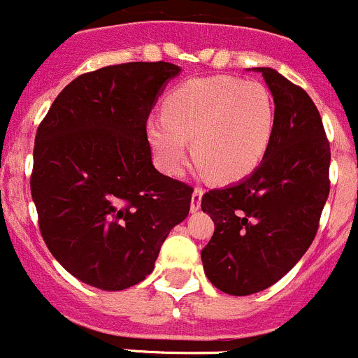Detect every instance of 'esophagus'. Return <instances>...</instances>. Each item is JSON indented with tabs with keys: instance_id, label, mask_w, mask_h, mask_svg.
I'll return each instance as SVG.
<instances>
[{
	"instance_id": "esophagus-1",
	"label": "esophagus",
	"mask_w": 358,
	"mask_h": 358,
	"mask_svg": "<svg viewBox=\"0 0 358 358\" xmlns=\"http://www.w3.org/2000/svg\"><path fill=\"white\" fill-rule=\"evenodd\" d=\"M202 194H204V189L199 188V186L194 189V195H192V211H199V208H201Z\"/></svg>"
}]
</instances>
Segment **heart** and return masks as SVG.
Returning <instances> with one entry per match:
<instances>
[{"mask_svg": "<svg viewBox=\"0 0 358 358\" xmlns=\"http://www.w3.org/2000/svg\"><path fill=\"white\" fill-rule=\"evenodd\" d=\"M274 132V102L260 82L189 78L164 98L163 116L147 122L159 169L179 173L194 138V156L215 179L238 181L260 164Z\"/></svg>", "mask_w": 358, "mask_h": 358, "instance_id": "1", "label": "heart"}]
</instances>
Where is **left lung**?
<instances>
[{
	"mask_svg": "<svg viewBox=\"0 0 358 358\" xmlns=\"http://www.w3.org/2000/svg\"><path fill=\"white\" fill-rule=\"evenodd\" d=\"M255 69L274 98L273 140L251 176L201 202L215 222L204 273L231 296L265 290L301 260L330 194V143L315 103L276 69Z\"/></svg>",
	"mask_w": 358,
	"mask_h": 358,
	"instance_id": "8db88e82",
	"label": "left lung"
}]
</instances>
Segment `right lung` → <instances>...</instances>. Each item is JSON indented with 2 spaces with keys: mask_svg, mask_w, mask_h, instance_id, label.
<instances>
[{
  "mask_svg": "<svg viewBox=\"0 0 358 358\" xmlns=\"http://www.w3.org/2000/svg\"><path fill=\"white\" fill-rule=\"evenodd\" d=\"M170 62H125L84 73L59 93L36 134L31 199L39 229L69 274L102 290L143 281L192 192L157 172L147 120Z\"/></svg>",
  "mask_w": 358,
  "mask_h": 358,
  "instance_id": "1",
  "label": "right lung"
}]
</instances>
